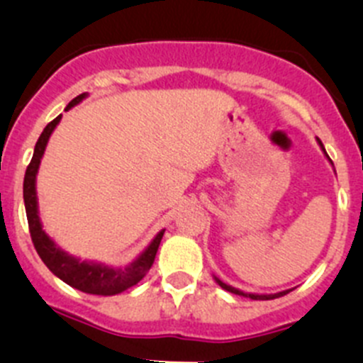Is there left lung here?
Listing matches in <instances>:
<instances>
[{
  "label": "left lung",
  "instance_id": "obj_1",
  "mask_svg": "<svg viewBox=\"0 0 363 363\" xmlns=\"http://www.w3.org/2000/svg\"><path fill=\"white\" fill-rule=\"evenodd\" d=\"M318 143H319V147H321L323 154H325V156H326V160H328V161H330V164H332V167H333L332 160H330V156H328V154H326V150H325V145H323V143H321V140H318ZM333 172H335V168H333ZM213 277H214V282H216L218 286L221 287V289L228 291V293H232V294H238V296H245V298H250V300H275V298H280V296H284V294H287V293H291V291H294V289H286V291H280V293H275V294H257V293H245V291H241V289H235V287H232V286H228V284H225L223 280H220V279H218L216 275H213Z\"/></svg>",
  "mask_w": 363,
  "mask_h": 363
}]
</instances>
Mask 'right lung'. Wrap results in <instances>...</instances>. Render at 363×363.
Listing matches in <instances>:
<instances>
[{"label":"right lung","instance_id":"right-lung-1","mask_svg":"<svg viewBox=\"0 0 363 363\" xmlns=\"http://www.w3.org/2000/svg\"><path fill=\"white\" fill-rule=\"evenodd\" d=\"M88 92L81 94L76 99L70 101L67 104L65 111L70 108L77 106L83 99H86ZM62 121V115L49 122L42 131L40 138H38L37 145H35L33 157L31 163L28 164L26 175H24L23 184V196H24V207H26L28 225H30L31 241H33L35 250L40 255L42 262L49 267L52 275L58 277L60 280L67 284V286L74 287L77 291H83L86 294H97V296H115L129 287L136 286L143 277L147 275V271L152 266L154 259H156L157 248L163 239L164 228L154 235L152 241L145 246L142 253L136 257L133 262L128 266H108L104 262H96V260H81L79 257L70 255L69 252L56 245L55 239L44 230L42 225L40 214H38V199H37V174L40 168V161L44 157L45 147H48L49 138H51L52 131L56 125Z\"/></svg>","mask_w":363,"mask_h":363}]
</instances>
